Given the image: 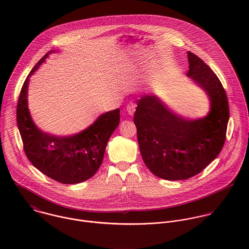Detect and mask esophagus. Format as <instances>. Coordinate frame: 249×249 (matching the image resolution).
Instances as JSON below:
<instances>
[{"mask_svg": "<svg viewBox=\"0 0 249 249\" xmlns=\"http://www.w3.org/2000/svg\"><path fill=\"white\" fill-rule=\"evenodd\" d=\"M126 110H127V113H128L129 115H133L134 112H135V105H133V104L127 105Z\"/></svg>", "mask_w": 249, "mask_h": 249, "instance_id": "34e87169", "label": "esophagus"}]
</instances>
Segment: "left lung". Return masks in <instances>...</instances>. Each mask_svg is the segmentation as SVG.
I'll return each mask as SVG.
<instances>
[{
  "label": "left lung",
  "instance_id": "left-lung-1",
  "mask_svg": "<svg viewBox=\"0 0 249 249\" xmlns=\"http://www.w3.org/2000/svg\"><path fill=\"white\" fill-rule=\"evenodd\" d=\"M187 75L208 95L209 114L189 120L170 110L157 97L145 95L134 114L142 160L166 180H183L203 171L220 152L226 138L229 106L225 90L212 69L188 52Z\"/></svg>",
  "mask_w": 249,
  "mask_h": 249
}]
</instances>
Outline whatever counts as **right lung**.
I'll list each match as a JSON object with an SVG mask.
<instances>
[{
  "label": "right lung",
  "instance_id": "right-lung-1",
  "mask_svg": "<svg viewBox=\"0 0 249 249\" xmlns=\"http://www.w3.org/2000/svg\"><path fill=\"white\" fill-rule=\"evenodd\" d=\"M47 53L26 78L18 99L17 124L28 159L45 176L63 184H76L92 178L101 167L107 142L120 123V109L101 115L88 128L71 136L41 131L28 107L29 77L39 68Z\"/></svg>",
  "mask_w": 249,
  "mask_h": 249
}]
</instances>
